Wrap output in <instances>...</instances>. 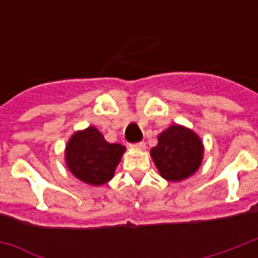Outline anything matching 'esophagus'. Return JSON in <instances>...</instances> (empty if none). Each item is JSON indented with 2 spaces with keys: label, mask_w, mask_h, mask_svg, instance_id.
<instances>
[{
  "label": "esophagus",
  "mask_w": 258,
  "mask_h": 258,
  "mask_svg": "<svg viewBox=\"0 0 258 258\" xmlns=\"http://www.w3.org/2000/svg\"><path fill=\"white\" fill-rule=\"evenodd\" d=\"M133 149L135 150H145L146 149V143L145 142H139V143H134Z\"/></svg>",
  "instance_id": "obj_1"
}]
</instances>
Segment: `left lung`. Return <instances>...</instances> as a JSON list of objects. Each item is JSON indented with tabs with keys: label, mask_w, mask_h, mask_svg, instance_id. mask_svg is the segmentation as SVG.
<instances>
[{
	"label": "left lung",
	"mask_w": 258,
	"mask_h": 258,
	"mask_svg": "<svg viewBox=\"0 0 258 258\" xmlns=\"http://www.w3.org/2000/svg\"><path fill=\"white\" fill-rule=\"evenodd\" d=\"M162 178L179 182L200 169L204 145L194 131L172 124L158 137V145L150 151Z\"/></svg>",
	"instance_id": "obj_1"
}]
</instances>
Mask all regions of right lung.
<instances>
[{
  "label": "right lung",
  "mask_w": 258,
  "mask_h": 258,
  "mask_svg": "<svg viewBox=\"0 0 258 258\" xmlns=\"http://www.w3.org/2000/svg\"><path fill=\"white\" fill-rule=\"evenodd\" d=\"M124 146L108 143L95 127L75 133L66 147L67 167L78 179L100 186L113 178Z\"/></svg>",
  "instance_id": "1"
}]
</instances>
